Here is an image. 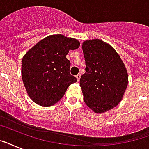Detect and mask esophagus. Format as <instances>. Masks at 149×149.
<instances>
[{"instance_id": "obj_1", "label": "esophagus", "mask_w": 149, "mask_h": 149, "mask_svg": "<svg viewBox=\"0 0 149 149\" xmlns=\"http://www.w3.org/2000/svg\"><path fill=\"white\" fill-rule=\"evenodd\" d=\"M76 77H77V81L79 82V79H80V77H81V75H80V74H77V76H76Z\"/></svg>"}]
</instances>
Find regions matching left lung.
<instances>
[{
    "mask_svg": "<svg viewBox=\"0 0 149 149\" xmlns=\"http://www.w3.org/2000/svg\"><path fill=\"white\" fill-rule=\"evenodd\" d=\"M82 49L86 62V72L79 81L84 100L94 113H105L124 97L128 84L127 69L117 51L100 39L85 40Z\"/></svg>",
    "mask_w": 149,
    "mask_h": 149,
    "instance_id": "left-lung-1",
    "label": "left lung"
}]
</instances>
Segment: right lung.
<instances>
[{"label": "right lung", "instance_id": "obj_1", "mask_svg": "<svg viewBox=\"0 0 149 149\" xmlns=\"http://www.w3.org/2000/svg\"><path fill=\"white\" fill-rule=\"evenodd\" d=\"M77 39L51 35L36 43L23 56L22 78L28 95L36 104L49 107L58 102L67 88L77 81L70 73V50L77 49Z\"/></svg>", "mask_w": 149, "mask_h": 149}]
</instances>
